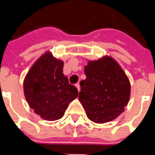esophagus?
Here are the masks:
<instances>
[{
	"label": "esophagus",
	"mask_w": 155,
	"mask_h": 155,
	"mask_svg": "<svg viewBox=\"0 0 155 155\" xmlns=\"http://www.w3.org/2000/svg\"><path fill=\"white\" fill-rule=\"evenodd\" d=\"M75 86H76V88H77L78 91H81V86H80V84H79V83H77V84H75Z\"/></svg>",
	"instance_id": "obj_1"
}]
</instances>
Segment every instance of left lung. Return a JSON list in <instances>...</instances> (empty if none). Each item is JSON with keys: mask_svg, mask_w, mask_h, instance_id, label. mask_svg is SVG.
<instances>
[{"mask_svg": "<svg viewBox=\"0 0 155 155\" xmlns=\"http://www.w3.org/2000/svg\"><path fill=\"white\" fill-rule=\"evenodd\" d=\"M84 74L79 101L88 118L94 123H107L123 113L130 100V84L116 61L110 56L89 61Z\"/></svg>", "mask_w": 155, "mask_h": 155, "instance_id": "left-lung-1", "label": "left lung"}]
</instances>
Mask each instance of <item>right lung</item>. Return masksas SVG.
Listing matches in <instances>:
<instances>
[{"label": "right lung", "mask_w": 155, "mask_h": 155, "mask_svg": "<svg viewBox=\"0 0 155 155\" xmlns=\"http://www.w3.org/2000/svg\"><path fill=\"white\" fill-rule=\"evenodd\" d=\"M63 61L46 52L33 64L24 81L30 107L49 121L62 118L69 103L78 96L76 87L63 74Z\"/></svg>", "instance_id": "obj_1"}]
</instances>
